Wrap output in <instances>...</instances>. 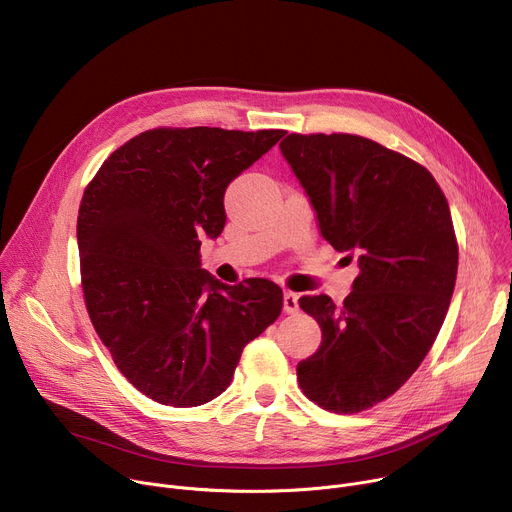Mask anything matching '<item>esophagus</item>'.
<instances>
[{
    "label": "esophagus",
    "instance_id": "esophagus-1",
    "mask_svg": "<svg viewBox=\"0 0 512 512\" xmlns=\"http://www.w3.org/2000/svg\"><path fill=\"white\" fill-rule=\"evenodd\" d=\"M284 311L290 313V315L300 311V306H298V294H296V292H290V290L284 292Z\"/></svg>",
    "mask_w": 512,
    "mask_h": 512
}]
</instances>
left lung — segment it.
Masks as SVG:
<instances>
[{
    "label": "left lung",
    "mask_w": 512,
    "mask_h": 512,
    "mask_svg": "<svg viewBox=\"0 0 512 512\" xmlns=\"http://www.w3.org/2000/svg\"><path fill=\"white\" fill-rule=\"evenodd\" d=\"M280 150L325 241L360 267L342 306L298 300L323 333L298 385L325 410L356 414L412 377L447 317L459 261L449 203L424 166L360 135L290 133Z\"/></svg>",
    "instance_id": "left-lung-1"
}]
</instances>
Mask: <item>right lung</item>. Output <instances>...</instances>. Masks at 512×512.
<instances>
[{"label": "right lung", "instance_id": "right-lung-1", "mask_svg": "<svg viewBox=\"0 0 512 512\" xmlns=\"http://www.w3.org/2000/svg\"><path fill=\"white\" fill-rule=\"evenodd\" d=\"M286 131L150 129L115 150L78 214L90 321L123 377L150 399L195 407L232 381L243 348L282 313L269 280L228 286L201 269L226 187Z\"/></svg>", "mask_w": 512, "mask_h": 512}]
</instances>
